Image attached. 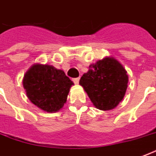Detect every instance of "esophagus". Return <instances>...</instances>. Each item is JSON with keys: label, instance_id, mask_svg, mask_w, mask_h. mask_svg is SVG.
<instances>
[{"label": "esophagus", "instance_id": "obj_1", "mask_svg": "<svg viewBox=\"0 0 156 156\" xmlns=\"http://www.w3.org/2000/svg\"><path fill=\"white\" fill-rule=\"evenodd\" d=\"M79 79H80V78H73V82L74 83H75V84H78V83H79Z\"/></svg>", "mask_w": 156, "mask_h": 156}]
</instances>
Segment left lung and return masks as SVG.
Wrapping results in <instances>:
<instances>
[{
    "instance_id": "left-lung-1",
    "label": "left lung",
    "mask_w": 156,
    "mask_h": 156,
    "mask_svg": "<svg viewBox=\"0 0 156 156\" xmlns=\"http://www.w3.org/2000/svg\"><path fill=\"white\" fill-rule=\"evenodd\" d=\"M128 83L127 71L114 57L91 64L79 81L94 106L101 110H112L122 101Z\"/></svg>"
}]
</instances>
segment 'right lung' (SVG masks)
Returning a JSON list of instances; mask_svg holds the SVG:
<instances>
[{
	"label": "right lung",
	"mask_w": 156,
	"mask_h": 156,
	"mask_svg": "<svg viewBox=\"0 0 156 156\" xmlns=\"http://www.w3.org/2000/svg\"><path fill=\"white\" fill-rule=\"evenodd\" d=\"M23 85L33 104L44 111L54 113L64 106L73 83L63 70L35 64L24 74Z\"/></svg>",
	"instance_id": "right-lung-1"
}]
</instances>
